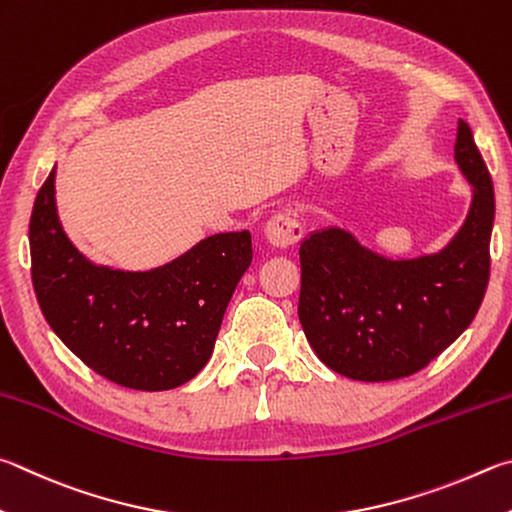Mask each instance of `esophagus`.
Returning <instances> with one entry per match:
<instances>
[{
  "label": "esophagus",
  "instance_id": "1",
  "mask_svg": "<svg viewBox=\"0 0 512 512\" xmlns=\"http://www.w3.org/2000/svg\"><path fill=\"white\" fill-rule=\"evenodd\" d=\"M264 232H266L268 244L275 248H291L304 235L300 221H297L293 215H286V212H280V215L268 219Z\"/></svg>",
  "mask_w": 512,
  "mask_h": 512
}]
</instances>
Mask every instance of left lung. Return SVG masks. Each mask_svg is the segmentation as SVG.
<instances>
[{"instance_id":"1","label":"left lung","mask_w":512,"mask_h":512,"mask_svg":"<svg viewBox=\"0 0 512 512\" xmlns=\"http://www.w3.org/2000/svg\"><path fill=\"white\" fill-rule=\"evenodd\" d=\"M454 161L472 188L466 221L436 253L392 259L349 230H313L300 244L297 315L324 365L365 383L423 369L475 320L490 275L495 190L468 123Z\"/></svg>"}]
</instances>
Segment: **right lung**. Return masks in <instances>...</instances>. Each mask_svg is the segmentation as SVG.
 <instances>
[{"instance_id":"1","label":"right lung","mask_w":512,"mask_h":512,"mask_svg":"<svg viewBox=\"0 0 512 512\" xmlns=\"http://www.w3.org/2000/svg\"><path fill=\"white\" fill-rule=\"evenodd\" d=\"M31 277L49 327L96 374L163 392L215 349L232 293L253 262L250 232H217L150 271L98 266L71 244L55 206V167L37 192Z\"/></svg>"}]
</instances>
